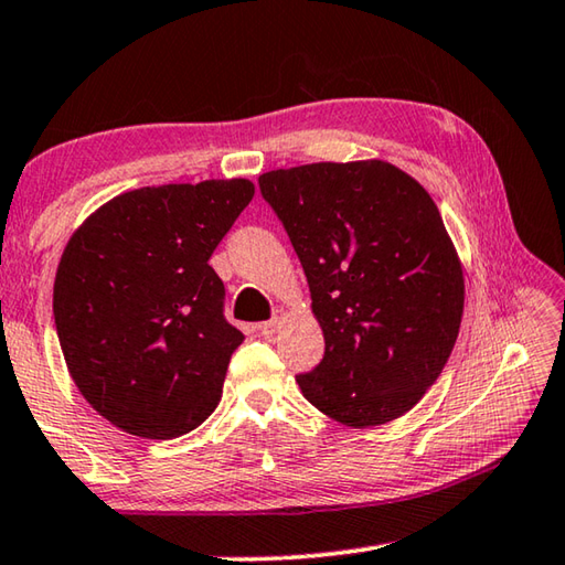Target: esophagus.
<instances>
[{"instance_id":"obj_1","label":"esophagus","mask_w":565,"mask_h":565,"mask_svg":"<svg viewBox=\"0 0 565 565\" xmlns=\"http://www.w3.org/2000/svg\"><path fill=\"white\" fill-rule=\"evenodd\" d=\"M284 316H286L284 311H276L271 321H264V323H259L256 328H259V331H262L264 335H274L276 331H279V326H281V321H284Z\"/></svg>"}]
</instances>
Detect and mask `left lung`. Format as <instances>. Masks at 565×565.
<instances>
[{
    "label": "left lung",
    "instance_id": "1",
    "mask_svg": "<svg viewBox=\"0 0 565 565\" xmlns=\"http://www.w3.org/2000/svg\"><path fill=\"white\" fill-rule=\"evenodd\" d=\"M299 254L326 353L296 375L348 427L413 409L452 353L465 276L427 190L383 160L311 162L259 178Z\"/></svg>",
    "mask_w": 565,
    "mask_h": 565
}]
</instances>
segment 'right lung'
I'll list each match as a JSON object with an SVG mask.
<instances>
[{
    "instance_id": "obj_1",
    "label": "right lung",
    "mask_w": 565,
    "mask_h": 565,
    "mask_svg": "<svg viewBox=\"0 0 565 565\" xmlns=\"http://www.w3.org/2000/svg\"><path fill=\"white\" fill-rule=\"evenodd\" d=\"M254 198L249 180L122 192L61 254L54 321L68 373L122 433L172 439L202 425L244 341L207 264Z\"/></svg>"
}]
</instances>
